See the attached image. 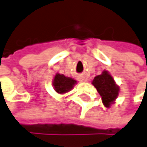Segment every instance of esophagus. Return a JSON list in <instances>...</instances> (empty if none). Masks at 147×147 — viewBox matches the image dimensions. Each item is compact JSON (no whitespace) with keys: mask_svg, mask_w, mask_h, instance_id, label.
<instances>
[{"mask_svg":"<svg viewBox=\"0 0 147 147\" xmlns=\"http://www.w3.org/2000/svg\"><path fill=\"white\" fill-rule=\"evenodd\" d=\"M80 80H81V81H86V78H84V76H81V77H80Z\"/></svg>","mask_w":147,"mask_h":147,"instance_id":"1","label":"esophagus"}]
</instances>
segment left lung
I'll use <instances>...</instances> for the list:
<instances>
[{"mask_svg":"<svg viewBox=\"0 0 147 147\" xmlns=\"http://www.w3.org/2000/svg\"><path fill=\"white\" fill-rule=\"evenodd\" d=\"M92 84L100 94L103 104L106 107H109L117 97L119 92V88L115 84L113 78L108 71H103L101 75L94 78Z\"/></svg>","mask_w":147,"mask_h":147,"instance_id":"8db88e82","label":"left lung"}]
</instances>
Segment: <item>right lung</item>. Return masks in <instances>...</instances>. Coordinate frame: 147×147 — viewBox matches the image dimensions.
I'll return each mask as SVG.
<instances>
[{
  "mask_svg": "<svg viewBox=\"0 0 147 147\" xmlns=\"http://www.w3.org/2000/svg\"><path fill=\"white\" fill-rule=\"evenodd\" d=\"M77 83L76 80L70 78H67L63 75L56 74L54 78V87L55 90L59 93H64L72 89L73 86Z\"/></svg>",
  "mask_w": 147,
  "mask_h": 147,
  "instance_id": "right-lung-1",
  "label": "right lung"
}]
</instances>
